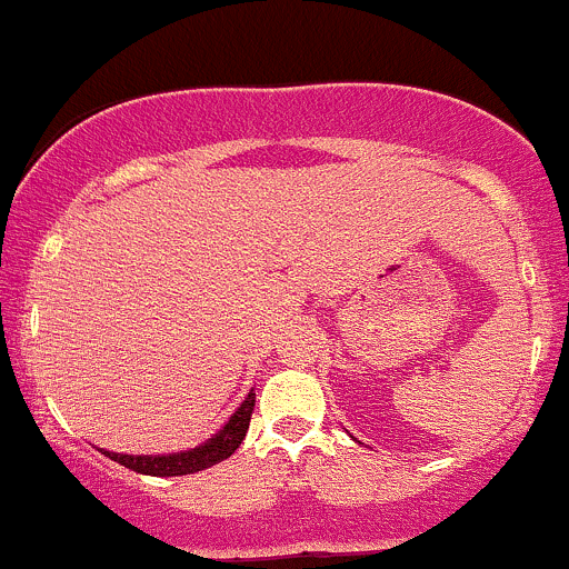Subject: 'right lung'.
<instances>
[{
    "instance_id": "1",
    "label": "right lung",
    "mask_w": 569,
    "mask_h": 569,
    "mask_svg": "<svg viewBox=\"0 0 569 569\" xmlns=\"http://www.w3.org/2000/svg\"><path fill=\"white\" fill-rule=\"evenodd\" d=\"M256 406V392L250 390L244 403L239 406L229 422H226L220 433H214V439H209L207 445L196 447L188 452H174V456H119V452H103L117 463H122L124 469H133L139 475L149 477H177V475H193V471L209 469V466L220 463L229 456H234V450L242 445L244 433H248L250 417H253Z\"/></svg>"
}]
</instances>
